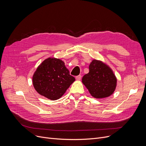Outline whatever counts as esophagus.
Returning <instances> with one entry per match:
<instances>
[{
	"mask_svg": "<svg viewBox=\"0 0 146 146\" xmlns=\"http://www.w3.org/2000/svg\"><path fill=\"white\" fill-rule=\"evenodd\" d=\"M81 78H82L81 75H78L77 76H76V79L77 80H80L81 79Z\"/></svg>",
	"mask_w": 146,
	"mask_h": 146,
	"instance_id": "34e87169",
	"label": "esophagus"
}]
</instances>
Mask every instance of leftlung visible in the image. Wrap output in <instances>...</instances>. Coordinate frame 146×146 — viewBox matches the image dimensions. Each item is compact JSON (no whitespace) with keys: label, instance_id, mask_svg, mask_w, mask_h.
I'll return each mask as SVG.
<instances>
[{"label":"left lung","instance_id":"8db88e82","mask_svg":"<svg viewBox=\"0 0 146 146\" xmlns=\"http://www.w3.org/2000/svg\"><path fill=\"white\" fill-rule=\"evenodd\" d=\"M89 72L83 76L82 83L93 97L98 99L111 95L117 86V78L110 67L101 61L94 60Z\"/></svg>","mask_w":146,"mask_h":146}]
</instances>
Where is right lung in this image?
Here are the masks:
<instances>
[{"mask_svg": "<svg viewBox=\"0 0 146 146\" xmlns=\"http://www.w3.org/2000/svg\"><path fill=\"white\" fill-rule=\"evenodd\" d=\"M75 80L62 60L48 58L38 66L33 77L37 92L50 100L62 96Z\"/></svg>", "mask_w": 146, "mask_h": 146, "instance_id": "add662e5", "label": "right lung"}]
</instances>
